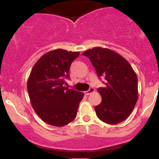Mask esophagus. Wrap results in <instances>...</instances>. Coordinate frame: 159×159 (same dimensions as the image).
Wrapping results in <instances>:
<instances>
[{"mask_svg": "<svg viewBox=\"0 0 159 159\" xmlns=\"http://www.w3.org/2000/svg\"><path fill=\"white\" fill-rule=\"evenodd\" d=\"M94 92V88H93V87H90V89H89L88 90L86 91V92H84L85 95H87V96H88V95H90L92 93Z\"/></svg>", "mask_w": 159, "mask_h": 159, "instance_id": "1", "label": "esophagus"}]
</instances>
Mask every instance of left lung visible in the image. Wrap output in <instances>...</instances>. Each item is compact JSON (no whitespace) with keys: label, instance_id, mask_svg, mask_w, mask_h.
<instances>
[{"label":"left lung","instance_id":"1","mask_svg":"<svg viewBox=\"0 0 159 159\" xmlns=\"http://www.w3.org/2000/svg\"><path fill=\"white\" fill-rule=\"evenodd\" d=\"M98 77L106 80L97 91L102 102L95 107L98 118L107 124H117L131 114L138 101V78L131 65L119 54L108 48L96 47L85 51Z\"/></svg>","mask_w":159,"mask_h":159}]
</instances>
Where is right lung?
I'll return each instance as SVG.
<instances>
[{
	"instance_id": "obj_1",
	"label": "right lung",
	"mask_w": 159,
	"mask_h": 159,
	"mask_svg": "<svg viewBox=\"0 0 159 159\" xmlns=\"http://www.w3.org/2000/svg\"><path fill=\"white\" fill-rule=\"evenodd\" d=\"M79 52L55 49L47 52L33 67L27 80L32 107L45 123L61 127L73 121L84 93L65 87L72 62Z\"/></svg>"
}]
</instances>
